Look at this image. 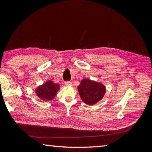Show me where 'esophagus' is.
<instances>
[{"label": "esophagus", "instance_id": "obj_1", "mask_svg": "<svg viewBox=\"0 0 152 152\" xmlns=\"http://www.w3.org/2000/svg\"><path fill=\"white\" fill-rule=\"evenodd\" d=\"M65 85L66 86H72V82H71L69 81V82H65Z\"/></svg>", "mask_w": 152, "mask_h": 152}]
</instances>
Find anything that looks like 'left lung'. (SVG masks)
I'll list each match as a JSON object with an SVG mask.
<instances>
[{
  "label": "left lung",
  "instance_id": "left-lung-1",
  "mask_svg": "<svg viewBox=\"0 0 152 152\" xmlns=\"http://www.w3.org/2000/svg\"><path fill=\"white\" fill-rule=\"evenodd\" d=\"M78 90L80 97L86 104L93 105L102 100L105 94L106 88L101 83L85 78L81 81Z\"/></svg>",
  "mask_w": 152,
  "mask_h": 152
}]
</instances>
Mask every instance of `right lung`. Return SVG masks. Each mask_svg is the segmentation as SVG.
Listing matches in <instances>:
<instances>
[{"instance_id": "right-lung-1", "label": "right lung", "mask_w": 152, "mask_h": 152, "mask_svg": "<svg viewBox=\"0 0 152 152\" xmlns=\"http://www.w3.org/2000/svg\"><path fill=\"white\" fill-rule=\"evenodd\" d=\"M59 88V84L49 80L42 86H38L35 91L40 99L44 101H50L56 96Z\"/></svg>"}]
</instances>
